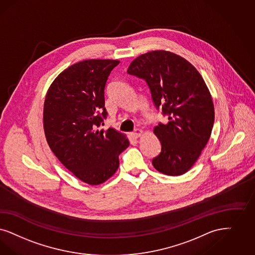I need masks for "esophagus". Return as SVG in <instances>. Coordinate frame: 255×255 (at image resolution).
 I'll return each instance as SVG.
<instances>
[{"label": "esophagus", "mask_w": 255, "mask_h": 255, "mask_svg": "<svg viewBox=\"0 0 255 255\" xmlns=\"http://www.w3.org/2000/svg\"><path fill=\"white\" fill-rule=\"evenodd\" d=\"M142 133H143V131L141 129H136L135 131H133L131 133V135H132L133 138H138V137H140L141 135H142Z\"/></svg>", "instance_id": "esophagus-1"}]
</instances>
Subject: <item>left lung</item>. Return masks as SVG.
Wrapping results in <instances>:
<instances>
[{"label": "left lung", "instance_id": "1", "mask_svg": "<svg viewBox=\"0 0 255 255\" xmlns=\"http://www.w3.org/2000/svg\"><path fill=\"white\" fill-rule=\"evenodd\" d=\"M127 72L146 81L156 108L168 116L167 124L159 123L153 129L162 146L152 159L153 167L166 175L185 174L206 146L215 120L202 75L184 57L164 50L141 54Z\"/></svg>", "mask_w": 255, "mask_h": 255}]
</instances>
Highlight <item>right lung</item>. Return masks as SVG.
Instances as JSON below:
<instances>
[{"label": "right lung", "mask_w": 255, "mask_h": 255, "mask_svg": "<svg viewBox=\"0 0 255 255\" xmlns=\"http://www.w3.org/2000/svg\"><path fill=\"white\" fill-rule=\"evenodd\" d=\"M119 60L88 59L71 65L54 79L43 108L46 140L54 155L88 185L105 183L120 166L119 155L129 140L114 128L107 130L105 88Z\"/></svg>", "instance_id": "add662e5"}]
</instances>
